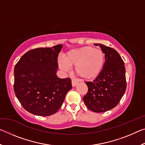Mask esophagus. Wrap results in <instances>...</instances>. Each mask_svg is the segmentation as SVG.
<instances>
[{
	"label": "esophagus",
	"mask_w": 145,
	"mask_h": 145,
	"mask_svg": "<svg viewBox=\"0 0 145 145\" xmlns=\"http://www.w3.org/2000/svg\"><path fill=\"white\" fill-rule=\"evenodd\" d=\"M78 84V81L77 80H76L75 79H72V86L74 87L76 85Z\"/></svg>",
	"instance_id": "34e87169"
}]
</instances>
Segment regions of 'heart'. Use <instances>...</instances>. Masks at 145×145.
Returning <instances> with one entry per match:
<instances>
[{"mask_svg": "<svg viewBox=\"0 0 145 145\" xmlns=\"http://www.w3.org/2000/svg\"><path fill=\"white\" fill-rule=\"evenodd\" d=\"M59 61L61 70L67 71L68 67H75V73L84 79L96 78L104 65L105 55L100 49L86 46L71 50Z\"/></svg>", "mask_w": 145, "mask_h": 145, "instance_id": "1", "label": "heart"}]
</instances>
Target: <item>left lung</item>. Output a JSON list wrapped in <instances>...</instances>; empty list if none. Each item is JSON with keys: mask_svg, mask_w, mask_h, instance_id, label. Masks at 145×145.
Returning <instances> with one entry per match:
<instances>
[{"mask_svg": "<svg viewBox=\"0 0 145 145\" xmlns=\"http://www.w3.org/2000/svg\"><path fill=\"white\" fill-rule=\"evenodd\" d=\"M99 45L105 54L104 68L93 82H85L88 91L83 100L91 111L103 112L119 104L125 92L127 83L125 67L118 52L102 44Z\"/></svg>", "mask_w": 145, "mask_h": 145, "instance_id": "8db88e82", "label": "left lung"}]
</instances>
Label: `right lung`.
I'll use <instances>...</instances> for the list:
<instances>
[{
    "label": "right lung",
    "instance_id": "right-lung-1",
    "mask_svg": "<svg viewBox=\"0 0 145 145\" xmlns=\"http://www.w3.org/2000/svg\"><path fill=\"white\" fill-rule=\"evenodd\" d=\"M62 47L57 45L32 49L14 67V93L30 113L41 116L56 113L72 89L69 77L60 78L56 75L57 57Z\"/></svg>",
    "mask_w": 145,
    "mask_h": 145
}]
</instances>
